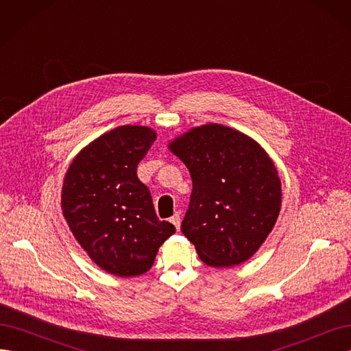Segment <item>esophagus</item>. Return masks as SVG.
Listing matches in <instances>:
<instances>
[{
    "label": "esophagus",
    "mask_w": 351,
    "mask_h": 351,
    "mask_svg": "<svg viewBox=\"0 0 351 351\" xmlns=\"http://www.w3.org/2000/svg\"><path fill=\"white\" fill-rule=\"evenodd\" d=\"M171 222L176 226L177 230H180V224H182V219H180V214H178V212H176V214L171 217Z\"/></svg>",
    "instance_id": "obj_1"
}]
</instances>
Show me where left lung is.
Masks as SVG:
<instances>
[{
  "label": "left lung",
  "instance_id": "left-lung-1",
  "mask_svg": "<svg viewBox=\"0 0 351 351\" xmlns=\"http://www.w3.org/2000/svg\"><path fill=\"white\" fill-rule=\"evenodd\" d=\"M193 182L182 224L208 267H236L259 250L278 219L281 180L263 147L232 127L208 123L168 143Z\"/></svg>",
  "mask_w": 351,
  "mask_h": 351
}]
</instances>
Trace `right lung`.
I'll list each match as a JSON object with an SVG mask.
<instances>
[{
	"instance_id": "1",
	"label": "right lung",
	"mask_w": 351,
	"mask_h": 351,
	"mask_svg": "<svg viewBox=\"0 0 351 351\" xmlns=\"http://www.w3.org/2000/svg\"><path fill=\"white\" fill-rule=\"evenodd\" d=\"M156 139L146 125H120L74 156L61 189V209L74 239L115 277L149 271L158 249L176 232L159 221L136 169Z\"/></svg>"
}]
</instances>
